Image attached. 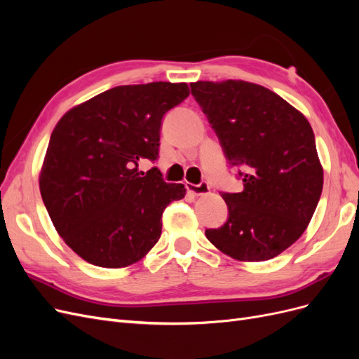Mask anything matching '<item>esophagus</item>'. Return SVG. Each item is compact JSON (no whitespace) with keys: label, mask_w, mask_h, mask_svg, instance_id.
<instances>
[{"label":"esophagus","mask_w":359,"mask_h":359,"mask_svg":"<svg viewBox=\"0 0 359 359\" xmlns=\"http://www.w3.org/2000/svg\"><path fill=\"white\" fill-rule=\"evenodd\" d=\"M186 187L190 193H193L194 196H203V194L210 193V184L206 181H202L201 184H190L186 182Z\"/></svg>","instance_id":"34e87169"}]
</instances>
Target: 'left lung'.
<instances>
[{
    "label": "left lung",
    "instance_id": "left-lung-1",
    "mask_svg": "<svg viewBox=\"0 0 359 359\" xmlns=\"http://www.w3.org/2000/svg\"><path fill=\"white\" fill-rule=\"evenodd\" d=\"M191 94L244 182L222 193L226 223L208 240L243 262L269 260L307 229L323 187V169L307 118L271 90L245 81L190 83Z\"/></svg>",
    "mask_w": 359,
    "mask_h": 359
}]
</instances>
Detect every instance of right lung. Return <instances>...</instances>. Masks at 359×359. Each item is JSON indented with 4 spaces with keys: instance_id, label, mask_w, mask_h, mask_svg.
<instances>
[{
    "instance_id": "obj_1",
    "label": "right lung",
    "mask_w": 359,
    "mask_h": 359,
    "mask_svg": "<svg viewBox=\"0 0 359 359\" xmlns=\"http://www.w3.org/2000/svg\"><path fill=\"white\" fill-rule=\"evenodd\" d=\"M187 83L115 86L73 107L53 128L40 193L57 232L86 262L123 268L161 235L166 206L186 196L157 168L163 116L189 97Z\"/></svg>"
}]
</instances>
